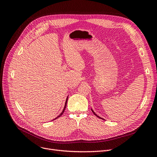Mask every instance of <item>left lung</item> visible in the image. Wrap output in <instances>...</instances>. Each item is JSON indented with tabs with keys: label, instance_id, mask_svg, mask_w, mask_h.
<instances>
[{
	"label": "left lung",
	"instance_id": "8db88e82",
	"mask_svg": "<svg viewBox=\"0 0 157 157\" xmlns=\"http://www.w3.org/2000/svg\"><path fill=\"white\" fill-rule=\"evenodd\" d=\"M91 110H92V112H93V113H94V115H96V117H98V118H101V119H102V120H104V119H103V118H101V117H99V116H98V115H96V113H94V111H93V110H92V109H91Z\"/></svg>",
	"mask_w": 157,
	"mask_h": 157
}]
</instances>
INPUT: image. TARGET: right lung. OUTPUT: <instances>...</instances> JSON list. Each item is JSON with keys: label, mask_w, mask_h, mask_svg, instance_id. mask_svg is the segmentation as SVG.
I'll return each mask as SVG.
<instances>
[{"label": "right lung", "mask_w": 157, "mask_h": 157, "mask_svg": "<svg viewBox=\"0 0 157 157\" xmlns=\"http://www.w3.org/2000/svg\"><path fill=\"white\" fill-rule=\"evenodd\" d=\"M67 99H68V97L67 98V99H66V101H65V107H64V109H63V111L61 113V114H60V115H59L58 117H57L56 118H55L54 120H56V119H57V118H59V117H61V115H63V112H64V111H65V108H66V105H67Z\"/></svg>", "instance_id": "right-lung-1"}]
</instances>
